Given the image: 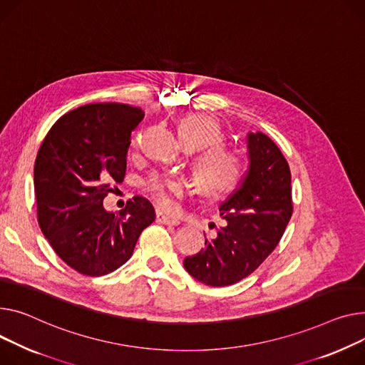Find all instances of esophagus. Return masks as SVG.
Returning a JSON list of instances; mask_svg holds the SVG:
<instances>
[{
  "instance_id": "obj_1",
  "label": "esophagus",
  "mask_w": 365,
  "mask_h": 365,
  "mask_svg": "<svg viewBox=\"0 0 365 365\" xmlns=\"http://www.w3.org/2000/svg\"><path fill=\"white\" fill-rule=\"evenodd\" d=\"M157 222L158 223H164V225H172V226H178L180 223V220H179L178 217L167 215L163 211H157Z\"/></svg>"
}]
</instances>
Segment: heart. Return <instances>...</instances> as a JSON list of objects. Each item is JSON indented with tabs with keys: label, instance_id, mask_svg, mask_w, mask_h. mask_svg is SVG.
Wrapping results in <instances>:
<instances>
[{
	"label": "heart",
	"instance_id": "obj_1",
	"mask_svg": "<svg viewBox=\"0 0 365 365\" xmlns=\"http://www.w3.org/2000/svg\"><path fill=\"white\" fill-rule=\"evenodd\" d=\"M179 136L187 150H207L195 163V175L201 189L212 197H220L230 192L242 175L240 158L220 147L225 142L220 125L207 114H187L179 121ZM189 185L182 178L154 175L145 182V189L161 205L170 207L175 197H180Z\"/></svg>",
	"mask_w": 365,
	"mask_h": 365
}]
</instances>
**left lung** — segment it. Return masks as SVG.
<instances>
[{"mask_svg":"<svg viewBox=\"0 0 365 365\" xmlns=\"http://www.w3.org/2000/svg\"><path fill=\"white\" fill-rule=\"evenodd\" d=\"M247 148V172L218 207L225 225L205 239L204 250L183 261L186 272L208 286H229L255 272L292 215L290 170L277 145L262 132H250Z\"/></svg>","mask_w":365,"mask_h":365,"instance_id":"obj_1","label":"left lung"}]
</instances>
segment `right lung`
<instances>
[{
    "label": "right lung",
    "instance_id": "add662e5",
    "mask_svg": "<svg viewBox=\"0 0 365 365\" xmlns=\"http://www.w3.org/2000/svg\"><path fill=\"white\" fill-rule=\"evenodd\" d=\"M143 115L128 104L82 106L56 121L38 151L39 227L56 254L82 274L117 270L155 220L153 204L143 197H133L118 214L103 205L111 182H123L130 133Z\"/></svg>",
    "mask_w": 365,
    "mask_h": 365
}]
</instances>
